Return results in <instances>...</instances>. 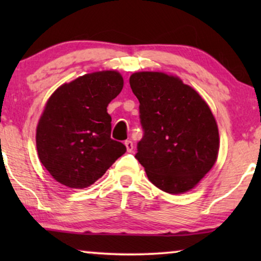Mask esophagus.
<instances>
[{
	"instance_id": "1",
	"label": "esophagus",
	"mask_w": 261,
	"mask_h": 261,
	"mask_svg": "<svg viewBox=\"0 0 261 261\" xmlns=\"http://www.w3.org/2000/svg\"><path fill=\"white\" fill-rule=\"evenodd\" d=\"M124 146H126L127 152H132V151H133V142H132L130 140L124 141Z\"/></svg>"
}]
</instances>
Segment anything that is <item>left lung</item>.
I'll return each instance as SVG.
<instances>
[{
  "mask_svg": "<svg viewBox=\"0 0 261 261\" xmlns=\"http://www.w3.org/2000/svg\"><path fill=\"white\" fill-rule=\"evenodd\" d=\"M129 84L140 102L145 132L135 158L160 190L172 195L192 190L219 155V128L209 106L173 74L134 72Z\"/></svg>",
  "mask_w": 261,
  "mask_h": 261,
  "instance_id": "left-lung-1",
  "label": "left lung"
}]
</instances>
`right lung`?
<instances>
[{"label":"right lung","mask_w":261,"mask_h":261,"mask_svg":"<svg viewBox=\"0 0 261 261\" xmlns=\"http://www.w3.org/2000/svg\"><path fill=\"white\" fill-rule=\"evenodd\" d=\"M122 88V74L105 70L64 83L49 96L35 141L39 159L58 183L90 187L126 152V146L110 138L107 113Z\"/></svg>","instance_id":"add662e5"}]
</instances>
